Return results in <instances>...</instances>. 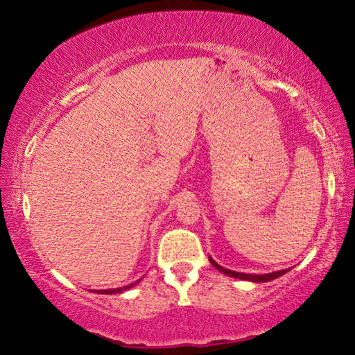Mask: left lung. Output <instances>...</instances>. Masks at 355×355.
<instances>
[{
  "instance_id": "8db88e82",
  "label": "left lung",
  "mask_w": 355,
  "mask_h": 355,
  "mask_svg": "<svg viewBox=\"0 0 355 355\" xmlns=\"http://www.w3.org/2000/svg\"><path fill=\"white\" fill-rule=\"evenodd\" d=\"M209 263L213 264V266L218 269V271L224 272L225 275H230V277H235V279H241V280H249V282H257V284H261V282H269V280H274L280 277V275H284L285 272H288V269H282V271L277 272H269V274H244V272H235V271H230V269H225L219 266L218 263H216L211 257H209Z\"/></svg>"
}]
</instances>
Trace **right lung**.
Returning <instances> with one entry per match:
<instances>
[{"instance_id": "1", "label": "right lung", "mask_w": 355, "mask_h": 355, "mask_svg": "<svg viewBox=\"0 0 355 355\" xmlns=\"http://www.w3.org/2000/svg\"><path fill=\"white\" fill-rule=\"evenodd\" d=\"M136 284H137V282H136ZM131 286H135V284L122 286V288H114V290H97V293L98 294H119V293H122L125 290H128V288H131Z\"/></svg>"}]
</instances>
